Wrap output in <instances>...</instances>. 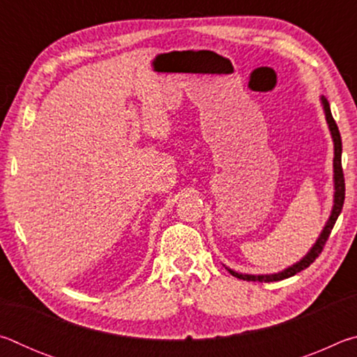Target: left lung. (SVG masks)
<instances>
[{"mask_svg": "<svg viewBox=\"0 0 357 357\" xmlns=\"http://www.w3.org/2000/svg\"><path fill=\"white\" fill-rule=\"evenodd\" d=\"M321 104H323L324 116H326V121H328V126H329V130L332 135V142H334V189H335V192H334V206H332L329 219H328V222H326V225L323 228L321 234H319V238L317 239V243L313 244V247L309 252H307V255L302 259H299L296 264L289 266V268L283 269L277 274H263V275L239 274V273H236V271H231L227 268L229 271V274L238 277V279H243L247 282H277V280L288 279V277H291L294 274L301 273V271H304L305 268H309V266L318 258L319 253H321L326 241H328L332 228H334V225H335V220L338 219V215H340V213H342L343 202H345V178H343V170H342V138H340V132H338L335 121H334V118H332L328 99L321 98Z\"/></svg>", "mask_w": 357, "mask_h": 357, "instance_id": "8db88e82", "label": "left lung"}]
</instances>
